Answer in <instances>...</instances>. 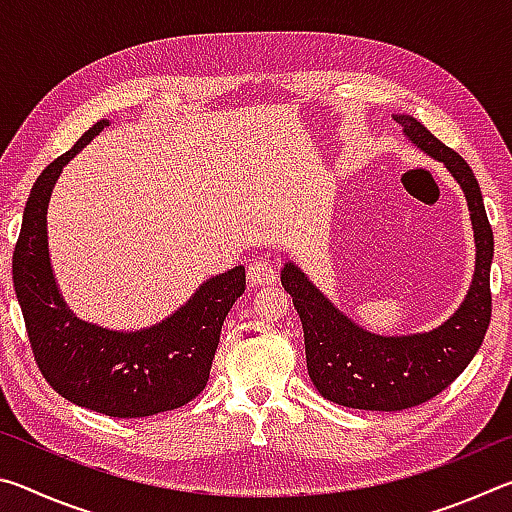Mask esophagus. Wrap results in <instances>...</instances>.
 Returning <instances> with one entry per match:
<instances>
[{
  "mask_svg": "<svg viewBox=\"0 0 512 512\" xmlns=\"http://www.w3.org/2000/svg\"><path fill=\"white\" fill-rule=\"evenodd\" d=\"M248 282L255 284V287H264V284H275L277 282V271L271 262L266 259H253L248 264Z\"/></svg>",
  "mask_w": 512,
  "mask_h": 512,
  "instance_id": "34e87169",
  "label": "esophagus"
}]
</instances>
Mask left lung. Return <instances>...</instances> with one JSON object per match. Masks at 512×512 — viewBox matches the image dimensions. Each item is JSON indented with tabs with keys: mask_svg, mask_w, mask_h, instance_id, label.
<instances>
[{
	"mask_svg": "<svg viewBox=\"0 0 512 512\" xmlns=\"http://www.w3.org/2000/svg\"><path fill=\"white\" fill-rule=\"evenodd\" d=\"M393 117L420 151L445 164L465 192L476 264L470 291L456 314L431 332L409 336H379L352 323L296 264H284L280 280L298 309L311 381L329 402L363 411L411 409L443 393L479 352L492 314L490 264L495 239L470 164L418 119Z\"/></svg>",
	"mask_w": 512,
	"mask_h": 512,
	"instance_id": "1",
	"label": "left lung"
}]
</instances>
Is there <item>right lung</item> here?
<instances>
[{
    "instance_id": "1",
    "label": "right lung",
    "mask_w": 512,
    "mask_h": 512,
    "mask_svg": "<svg viewBox=\"0 0 512 512\" xmlns=\"http://www.w3.org/2000/svg\"><path fill=\"white\" fill-rule=\"evenodd\" d=\"M108 126L101 119L40 173L13 250V284L42 377L65 400L110 418H146L192 402L210 379L221 325L246 291V268L203 282L176 314L140 332L85 323L65 305L51 271L47 207L65 164Z\"/></svg>"
}]
</instances>
